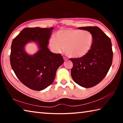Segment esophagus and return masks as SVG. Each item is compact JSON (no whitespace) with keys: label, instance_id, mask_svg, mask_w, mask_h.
I'll use <instances>...</instances> for the list:
<instances>
[{"label":"esophagus","instance_id":"1","mask_svg":"<svg viewBox=\"0 0 123 123\" xmlns=\"http://www.w3.org/2000/svg\"><path fill=\"white\" fill-rule=\"evenodd\" d=\"M63 59L64 61H67V58L65 57H63Z\"/></svg>","mask_w":123,"mask_h":123}]
</instances>
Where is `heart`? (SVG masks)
Listing matches in <instances>:
<instances>
[{
	"label": "heart",
	"mask_w": 123,
	"mask_h": 123,
	"mask_svg": "<svg viewBox=\"0 0 123 123\" xmlns=\"http://www.w3.org/2000/svg\"><path fill=\"white\" fill-rule=\"evenodd\" d=\"M94 36L88 31L67 29L58 31L56 38L49 39V45L53 51L60 53L64 49L68 56L81 58L88 54L94 44Z\"/></svg>",
	"instance_id": "1"
}]
</instances>
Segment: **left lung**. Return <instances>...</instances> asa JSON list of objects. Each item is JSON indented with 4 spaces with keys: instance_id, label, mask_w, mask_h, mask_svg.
I'll return each mask as SVG.
<instances>
[{
    "instance_id": "1",
    "label": "left lung",
    "mask_w": 123,
    "mask_h": 123,
    "mask_svg": "<svg viewBox=\"0 0 123 123\" xmlns=\"http://www.w3.org/2000/svg\"><path fill=\"white\" fill-rule=\"evenodd\" d=\"M78 29L91 32L94 44L90 51L81 58L70 59L73 63L71 75L77 84L85 88L95 86L106 75L111 67L113 51L111 39L97 26Z\"/></svg>"
}]
</instances>
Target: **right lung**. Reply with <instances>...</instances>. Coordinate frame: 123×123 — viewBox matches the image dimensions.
<instances>
[{
	"label": "right lung",
	"instance_id": "obj_1",
	"mask_svg": "<svg viewBox=\"0 0 123 123\" xmlns=\"http://www.w3.org/2000/svg\"><path fill=\"white\" fill-rule=\"evenodd\" d=\"M53 27L50 28H26L13 41L10 63L18 79L25 86L35 91H42L50 86L55 78L56 70L63 63L60 54H55L48 48ZM33 41L39 50L29 55L25 46Z\"/></svg>",
	"mask_w": 123,
	"mask_h": 123
}]
</instances>
